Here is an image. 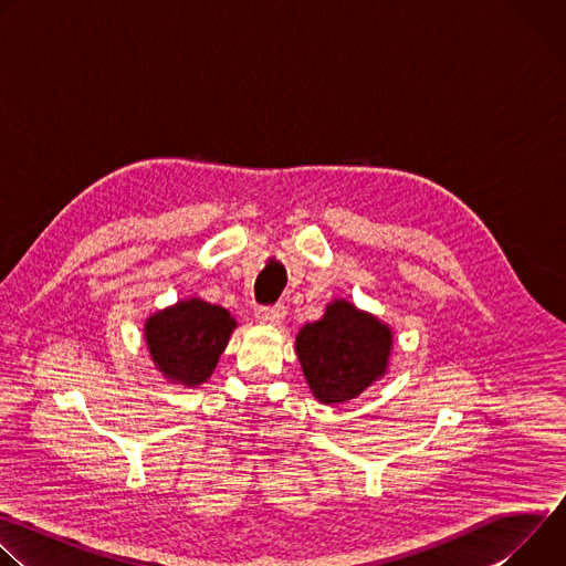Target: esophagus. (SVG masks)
I'll return each instance as SVG.
<instances>
[{
    "label": "esophagus",
    "mask_w": 566,
    "mask_h": 566,
    "mask_svg": "<svg viewBox=\"0 0 566 566\" xmlns=\"http://www.w3.org/2000/svg\"><path fill=\"white\" fill-rule=\"evenodd\" d=\"M286 315V306L284 304H275V306H260L255 311V317L260 322H264V325H280V322L284 319Z\"/></svg>",
    "instance_id": "esophagus-1"
}]
</instances>
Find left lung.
I'll use <instances>...</instances> for the list:
<instances>
[{
  "instance_id": "left-lung-1",
  "label": "left lung",
  "mask_w": 566,
  "mask_h": 566,
  "mask_svg": "<svg viewBox=\"0 0 566 566\" xmlns=\"http://www.w3.org/2000/svg\"><path fill=\"white\" fill-rule=\"evenodd\" d=\"M295 352L313 396L334 406L356 398L385 376L391 329L352 302L334 300L325 315L300 329Z\"/></svg>"
}]
</instances>
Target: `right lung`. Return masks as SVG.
Instances as JSON below:
<instances>
[{"label": "right lung", "instance_id": "right-lung-1", "mask_svg": "<svg viewBox=\"0 0 566 566\" xmlns=\"http://www.w3.org/2000/svg\"><path fill=\"white\" fill-rule=\"evenodd\" d=\"M234 327V317L223 306L190 297L149 315L145 343L168 380L197 387L212 376Z\"/></svg>", "mask_w": 566, "mask_h": 566}]
</instances>
